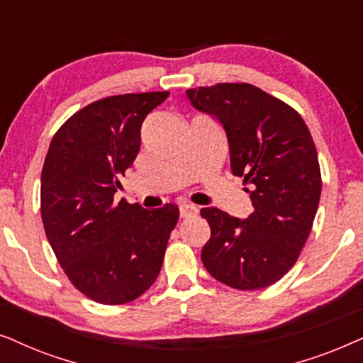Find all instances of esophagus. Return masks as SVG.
Instances as JSON below:
<instances>
[{"label": "esophagus", "instance_id": "1", "mask_svg": "<svg viewBox=\"0 0 363 363\" xmlns=\"http://www.w3.org/2000/svg\"><path fill=\"white\" fill-rule=\"evenodd\" d=\"M179 214H181L182 219H187V217H192L194 214H197V207L192 204H182L179 207Z\"/></svg>", "mask_w": 363, "mask_h": 363}]
</instances>
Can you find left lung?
Instances as JSON below:
<instances>
[{
	"instance_id": "8db88e82",
	"label": "left lung",
	"mask_w": 363,
	"mask_h": 363,
	"mask_svg": "<svg viewBox=\"0 0 363 363\" xmlns=\"http://www.w3.org/2000/svg\"><path fill=\"white\" fill-rule=\"evenodd\" d=\"M196 109L224 125L234 176L244 177L254 212L240 220L204 207L211 239L201 259L212 277L238 291L277 282L297 262L322 191L317 149L292 106L249 83L186 91Z\"/></svg>"
}]
</instances>
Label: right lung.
Masks as SVG:
<instances>
[{
	"label": "right lung",
	"instance_id": "right-lung-1",
	"mask_svg": "<svg viewBox=\"0 0 363 363\" xmlns=\"http://www.w3.org/2000/svg\"><path fill=\"white\" fill-rule=\"evenodd\" d=\"M167 91L94 101L57 129L41 171L46 238L67 279L104 306L136 301L156 282L179 207L143 209L114 192L141 147V125Z\"/></svg>",
	"mask_w": 363,
	"mask_h": 363
}]
</instances>
